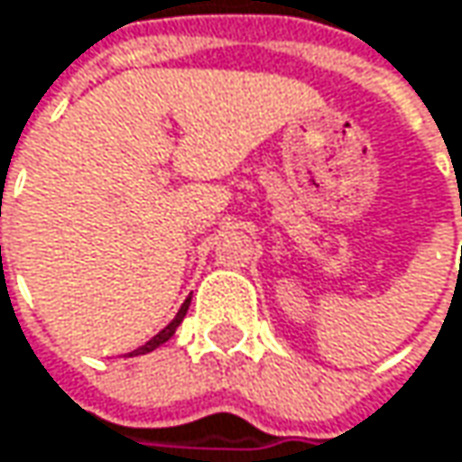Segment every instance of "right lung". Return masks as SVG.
I'll return each instance as SVG.
<instances>
[{
	"label": "right lung",
	"instance_id": "add662e5",
	"mask_svg": "<svg viewBox=\"0 0 462 462\" xmlns=\"http://www.w3.org/2000/svg\"><path fill=\"white\" fill-rule=\"evenodd\" d=\"M188 307H189V299H188V301H185V304H182V310L177 312V317H174V319H171V322H169V325H166V328H163L161 333H158V336H152V338L147 341L145 346H140V349H137L134 355H147V352L158 349L161 344H166V341H169V338L174 336V330L180 328V322H182V319H185V315H188Z\"/></svg>",
	"mask_w": 462,
	"mask_h": 462
}]
</instances>
